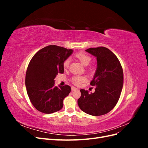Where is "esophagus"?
Instances as JSON below:
<instances>
[{"label": "esophagus", "mask_w": 148, "mask_h": 148, "mask_svg": "<svg viewBox=\"0 0 148 148\" xmlns=\"http://www.w3.org/2000/svg\"><path fill=\"white\" fill-rule=\"evenodd\" d=\"M77 90H78V88H75V87H74V86L71 87V91H77Z\"/></svg>", "instance_id": "esophagus-1"}]
</instances>
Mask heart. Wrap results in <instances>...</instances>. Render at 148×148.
I'll use <instances>...</instances> for the list:
<instances>
[{
  "label": "heart",
  "mask_w": 148,
  "mask_h": 148,
  "mask_svg": "<svg viewBox=\"0 0 148 148\" xmlns=\"http://www.w3.org/2000/svg\"><path fill=\"white\" fill-rule=\"evenodd\" d=\"M75 56L77 57V59L81 62L84 65H89V64L90 63V62L91 61V59H92V58L90 56L84 52H78L76 53ZM69 65H70V59H67L64 61V64H63L64 69H68ZM91 69H93L92 67L91 68ZM86 79H87L86 77H84V76L76 75V76H74V77H73V78H71V82H72V83L75 85H79L81 84L83 82L86 81Z\"/></svg>",
  "instance_id": "b5f03b06"
}]
</instances>
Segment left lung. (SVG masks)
Here are the masks:
<instances>
[{
  "label": "left lung",
  "mask_w": 148,
  "mask_h": 148,
  "mask_svg": "<svg viewBox=\"0 0 148 148\" xmlns=\"http://www.w3.org/2000/svg\"><path fill=\"white\" fill-rule=\"evenodd\" d=\"M86 51L97 59V69L90 83L96 88L91 94L80 89L82 95L78 104L88 114L104 115L114 109L120 98L123 84L122 67L117 56L106 47L89 48Z\"/></svg>",
  "instance_id": "obj_1"
}]
</instances>
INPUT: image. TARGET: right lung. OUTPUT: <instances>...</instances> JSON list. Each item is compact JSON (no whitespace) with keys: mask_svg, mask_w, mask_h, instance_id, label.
<instances>
[{"mask_svg":"<svg viewBox=\"0 0 148 148\" xmlns=\"http://www.w3.org/2000/svg\"><path fill=\"white\" fill-rule=\"evenodd\" d=\"M72 53V49L50 45L36 53L29 62L26 88L31 102L41 112L52 114L63 107V101L71 88L56 86L54 79L59 73H64V62Z\"/></svg>","mask_w":148,"mask_h":148,"instance_id":"obj_1","label":"right lung"}]
</instances>
